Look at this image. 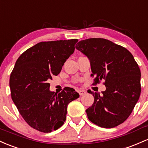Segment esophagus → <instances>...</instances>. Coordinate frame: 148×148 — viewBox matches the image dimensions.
Instances as JSON below:
<instances>
[{"label": "esophagus", "instance_id": "obj_1", "mask_svg": "<svg viewBox=\"0 0 148 148\" xmlns=\"http://www.w3.org/2000/svg\"><path fill=\"white\" fill-rule=\"evenodd\" d=\"M78 92H79V94L80 95H84V94L86 93V92L84 90H78Z\"/></svg>", "mask_w": 148, "mask_h": 148}]
</instances>
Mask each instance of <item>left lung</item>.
I'll use <instances>...</instances> for the list:
<instances>
[{
  "instance_id": "left-lung-1",
  "label": "left lung",
  "mask_w": 148,
  "mask_h": 148,
  "mask_svg": "<svg viewBox=\"0 0 148 148\" xmlns=\"http://www.w3.org/2000/svg\"><path fill=\"white\" fill-rule=\"evenodd\" d=\"M76 48L89 59L94 84L105 80L106 90L88 91L94 103L86 112L88 119L103 128L122 124L132 112L140 98V70L126 48L105 38H88Z\"/></svg>"
}]
</instances>
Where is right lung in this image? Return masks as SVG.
<instances>
[{"label":"right lung","instance_id":"right-lung-1","mask_svg":"<svg viewBox=\"0 0 148 148\" xmlns=\"http://www.w3.org/2000/svg\"><path fill=\"white\" fill-rule=\"evenodd\" d=\"M77 39L40 42L24 51L10 74L12 100L31 127L50 133L66 120L67 105L79 97L72 88L60 93L50 90L48 81L61 71L73 54Z\"/></svg>","mask_w":148,"mask_h":148}]
</instances>
